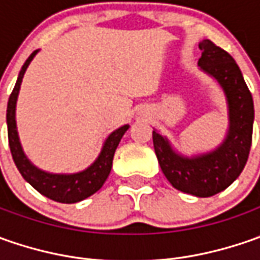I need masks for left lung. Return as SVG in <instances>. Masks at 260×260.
<instances>
[{"label": "left lung", "instance_id": "left-lung-1", "mask_svg": "<svg viewBox=\"0 0 260 260\" xmlns=\"http://www.w3.org/2000/svg\"><path fill=\"white\" fill-rule=\"evenodd\" d=\"M198 66L223 88L229 108V130L223 143L203 155L186 157L176 153L169 140L153 130V147L166 179L174 188L195 195L211 197L233 184L245 168L253 133V98L235 59L211 40L200 43Z\"/></svg>", "mask_w": 260, "mask_h": 260}]
</instances>
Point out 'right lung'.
Returning <instances> with one entry per match:
<instances>
[{
    "label": "right lung",
    "instance_id": "add662e5",
    "mask_svg": "<svg viewBox=\"0 0 260 260\" xmlns=\"http://www.w3.org/2000/svg\"><path fill=\"white\" fill-rule=\"evenodd\" d=\"M37 53L35 50L28 59L24 62L21 68L14 89L10 95L8 105H7V128H8V145L10 150L14 159V164L17 169L20 171L21 176L24 178L28 184L35 189H37L42 195L47 198L63 203V204H74L78 201H82L88 197L95 194L103 185L108 175L111 172L113 166V157H114L115 149L120 143L121 137L127 132L128 125L125 124L120 128L114 130L111 135L107 137L104 146L101 149V153L95 159V162L85 171L78 172V174H49L39 168H36L28 157L24 155L23 147L18 139L17 133V124H15V104H17V96L20 92V85L23 81V76L25 74V69L28 68L30 62Z\"/></svg>",
    "mask_w": 260,
    "mask_h": 260
}]
</instances>
